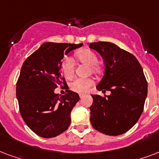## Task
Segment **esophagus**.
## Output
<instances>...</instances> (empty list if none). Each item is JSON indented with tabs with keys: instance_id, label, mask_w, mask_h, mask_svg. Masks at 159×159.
I'll list each match as a JSON object with an SVG mask.
<instances>
[{
	"instance_id": "34e87169",
	"label": "esophagus",
	"mask_w": 159,
	"mask_h": 159,
	"mask_svg": "<svg viewBox=\"0 0 159 159\" xmlns=\"http://www.w3.org/2000/svg\"><path fill=\"white\" fill-rule=\"evenodd\" d=\"M84 96H85V94H82V93H80V94H79L80 98H82V97H84Z\"/></svg>"
}]
</instances>
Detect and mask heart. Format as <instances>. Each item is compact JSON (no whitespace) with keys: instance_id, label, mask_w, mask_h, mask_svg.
Listing matches in <instances>:
<instances>
[{"instance_id":"obj_1","label":"heart","mask_w":159,"mask_h":159,"mask_svg":"<svg viewBox=\"0 0 159 159\" xmlns=\"http://www.w3.org/2000/svg\"><path fill=\"white\" fill-rule=\"evenodd\" d=\"M77 58L83 62H86L87 64L92 67V70L95 71L98 59L97 55L94 52H92L90 49H82L77 53ZM61 70L63 76L66 78H71L74 74V62L71 57H66L62 61ZM94 84V82L90 78H75L71 83H70V88L73 92L83 93L88 91L90 87Z\"/></svg>"}]
</instances>
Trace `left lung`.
<instances>
[{
	"label": "left lung",
	"mask_w": 159,
	"mask_h": 159,
	"mask_svg": "<svg viewBox=\"0 0 159 159\" xmlns=\"http://www.w3.org/2000/svg\"><path fill=\"white\" fill-rule=\"evenodd\" d=\"M90 48L104 60V76L98 91H110L102 97L92 95L90 120L93 128L107 135H120L133 127L143 112L148 84L143 68L133 54L110 42L91 43Z\"/></svg>",
	"instance_id": "obj_1"
}]
</instances>
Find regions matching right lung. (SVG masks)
I'll return each instance as SVG.
<instances>
[{
	"instance_id": "1",
	"label": "right lung",
	"mask_w": 159,
	"mask_h": 159,
	"mask_svg": "<svg viewBox=\"0 0 159 159\" xmlns=\"http://www.w3.org/2000/svg\"><path fill=\"white\" fill-rule=\"evenodd\" d=\"M82 43H43L26 58L16 84V98L24 121L43 138H53L67 130L71 111L78 101L77 93L67 90L63 96L54 92L65 84L61 72L63 55Z\"/></svg>"
}]
</instances>
